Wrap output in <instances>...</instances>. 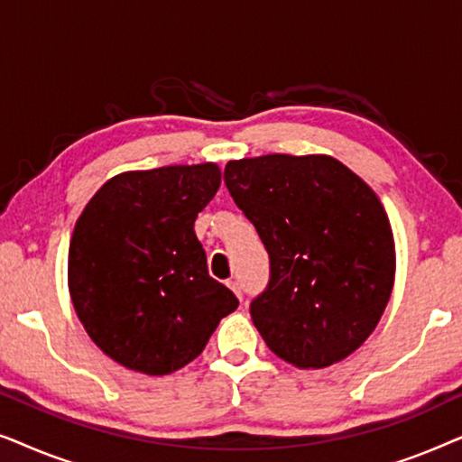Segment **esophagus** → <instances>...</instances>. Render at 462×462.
<instances>
[{
    "label": "esophagus",
    "mask_w": 462,
    "mask_h": 462,
    "mask_svg": "<svg viewBox=\"0 0 462 462\" xmlns=\"http://www.w3.org/2000/svg\"><path fill=\"white\" fill-rule=\"evenodd\" d=\"M226 286H229L233 292L237 294V299H242V286H239V282L237 280H231V282H226Z\"/></svg>",
    "instance_id": "34e87169"
}]
</instances>
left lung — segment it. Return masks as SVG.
I'll return each instance as SVG.
<instances>
[{
    "label": "left lung",
    "instance_id": "1",
    "mask_svg": "<svg viewBox=\"0 0 462 462\" xmlns=\"http://www.w3.org/2000/svg\"><path fill=\"white\" fill-rule=\"evenodd\" d=\"M225 185L269 252V283L250 305L269 349L296 368L359 349L395 280L393 231L376 193L330 155L236 160Z\"/></svg>",
    "mask_w": 462,
    "mask_h": 462
}]
</instances>
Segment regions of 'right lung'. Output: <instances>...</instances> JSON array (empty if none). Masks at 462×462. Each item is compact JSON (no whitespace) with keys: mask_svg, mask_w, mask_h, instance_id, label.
Segmentation results:
<instances>
[{"mask_svg":"<svg viewBox=\"0 0 462 462\" xmlns=\"http://www.w3.org/2000/svg\"><path fill=\"white\" fill-rule=\"evenodd\" d=\"M220 187L217 163L113 176L81 212L69 292L88 337L124 368L172 374L239 305L208 273L193 225Z\"/></svg>","mask_w":462,"mask_h":462,"instance_id":"1","label":"right lung"}]
</instances>
